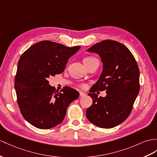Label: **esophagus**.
I'll return each mask as SVG.
<instances>
[{"label": "esophagus", "instance_id": "34e87169", "mask_svg": "<svg viewBox=\"0 0 157 157\" xmlns=\"http://www.w3.org/2000/svg\"><path fill=\"white\" fill-rule=\"evenodd\" d=\"M86 96V94L85 93H83V92H79V97H83Z\"/></svg>", "mask_w": 157, "mask_h": 157}]
</instances>
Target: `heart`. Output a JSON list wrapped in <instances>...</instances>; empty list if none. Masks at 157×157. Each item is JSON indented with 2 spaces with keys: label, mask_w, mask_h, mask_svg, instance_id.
Instances as JSON below:
<instances>
[{
  "label": "heart",
  "mask_w": 157,
  "mask_h": 157,
  "mask_svg": "<svg viewBox=\"0 0 157 157\" xmlns=\"http://www.w3.org/2000/svg\"><path fill=\"white\" fill-rule=\"evenodd\" d=\"M94 59L95 58H94V57H93V56H88V57H86V58L84 59L83 61H84V63H86V62H89V61H90Z\"/></svg>",
  "instance_id": "b5f03b06"
}]
</instances>
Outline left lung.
<instances>
[{
	"label": "left lung",
	"instance_id": "8db88e82",
	"mask_svg": "<svg viewBox=\"0 0 157 157\" xmlns=\"http://www.w3.org/2000/svg\"><path fill=\"white\" fill-rule=\"evenodd\" d=\"M87 51L100 56L103 68L88 94L93 104L86 109V118L100 128L114 127L129 116L139 93V67L131 52L115 40H102ZM97 90H106L107 96L98 98Z\"/></svg>",
	"mask_w": 157,
	"mask_h": 157
}]
</instances>
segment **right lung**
<instances>
[{
  "instance_id": "right-lung-1",
  "label": "right lung",
  "mask_w": 157,
  "mask_h": 157,
  "mask_svg": "<svg viewBox=\"0 0 157 157\" xmlns=\"http://www.w3.org/2000/svg\"><path fill=\"white\" fill-rule=\"evenodd\" d=\"M80 48L43 40L20 57L14 80L17 102L22 117L34 127L49 129L58 125L68 105L78 98V91L68 86L56 91L48 78L62 73L68 59Z\"/></svg>"
}]
</instances>
